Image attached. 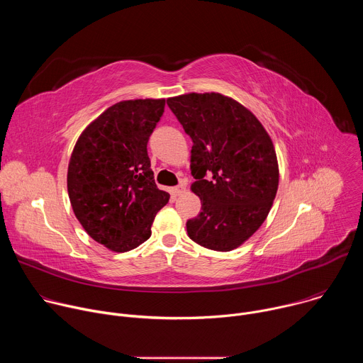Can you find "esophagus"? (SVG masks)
I'll list each match as a JSON object with an SVG mask.
<instances>
[{"label":"esophagus","instance_id":"1","mask_svg":"<svg viewBox=\"0 0 363 363\" xmlns=\"http://www.w3.org/2000/svg\"><path fill=\"white\" fill-rule=\"evenodd\" d=\"M185 181H181L179 182V185H177L175 188H174V192H175V195H181V194H184L185 192Z\"/></svg>","mask_w":363,"mask_h":363}]
</instances>
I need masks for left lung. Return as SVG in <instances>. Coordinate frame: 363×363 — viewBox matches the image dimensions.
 Here are the masks:
<instances>
[{
	"label": "left lung",
	"instance_id": "obj_1",
	"mask_svg": "<svg viewBox=\"0 0 363 363\" xmlns=\"http://www.w3.org/2000/svg\"><path fill=\"white\" fill-rule=\"evenodd\" d=\"M192 139L191 185L201 213L186 221L196 244L231 251L267 218L279 188L274 145L241 103L220 93H188L167 100Z\"/></svg>",
	"mask_w": 363,
	"mask_h": 363
}]
</instances>
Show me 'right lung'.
I'll use <instances>...</instances> for the list:
<instances>
[{"label": "right lung", "instance_id": "1", "mask_svg": "<svg viewBox=\"0 0 363 363\" xmlns=\"http://www.w3.org/2000/svg\"><path fill=\"white\" fill-rule=\"evenodd\" d=\"M165 99L123 100L80 135L67 171V191L86 233L112 251L125 252L150 237L155 216L169 201L153 179L147 140Z\"/></svg>", "mask_w": 363, "mask_h": 363}]
</instances>
